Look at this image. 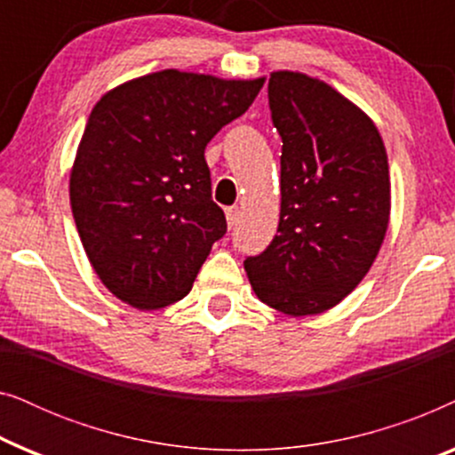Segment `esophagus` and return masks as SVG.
<instances>
[{
    "label": "esophagus",
    "mask_w": 455,
    "mask_h": 455,
    "mask_svg": "<svg viewBox=\"0 0 455 455\" xmlns=\"http://www.w3.org/2000/svg\"><path fill=\"white\" fill-rule=\"evenodd\" d=\"M226 217H228V226L234 228L235 223L240 221V209L238 207H228L226 209Z\"/></svg>",
    "instance_id": "esophagus-1"
}]
</instances>
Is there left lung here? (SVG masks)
<instances>
[{"instance_id":"obj_1","label":"left lung","mask_w":455,"mask_h":455,"mask_svg":"<svg viewBox=\"0 0 455 455\" xmlns=\"http://www.w3.org/2000/svg\"><path fill=\"white\" fill-rule=\"evenodd\" d=\"M282 136V211L275 238L244 269L254 294L290 316L339 304L377 259L389 226L387 153L369 116L302 72L269 78Z\"/></svg>"}]
</instances>
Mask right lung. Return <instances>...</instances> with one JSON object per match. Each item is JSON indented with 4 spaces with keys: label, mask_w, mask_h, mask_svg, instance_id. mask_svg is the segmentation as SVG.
Returning <instances> with one entry per match:
<instances>
[{
    "label": "right lung",
    "mask_w": 455,
    "mask_h": 455,
    "mask_svg": "<svg viewBox=\"0 0 455 455\" xmlns=\"http://www.w3.org/2000/svg\"><path fill=\"white\" fill-rule=\"evenodd\" d=\"M265 78L161 70L92 108L70 173V204L92 269L116 298L153 310L182 300L226 234L204 147L251 108Z\"/></svg>",
    "instance_id": "1"
}]
</instances>
